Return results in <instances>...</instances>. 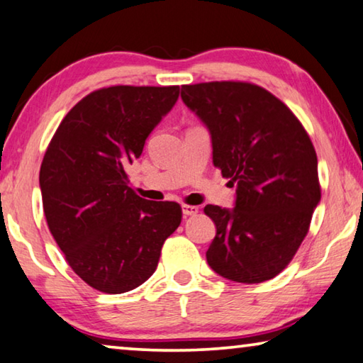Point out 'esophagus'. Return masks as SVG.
Returning a JSON list of instances; mask_svg holds the SVG:
<instances>
[{
	"label": "esophagus",
	"mask_w": 363,
	"mask_h": 363,
	"mask_svg": "<svg viewBox=\"0 0 363 363\" xmlns=\"http://www.w3.org/2000/svg\"><path fill=\"white\" fill-rule=\"evenodd\" d=\"M182 211H183V216L189 217V216H196V213L199 212V209L196 206H182Z\"/></svg>",
	"instance_id": "34e87169"
}]
</instances>
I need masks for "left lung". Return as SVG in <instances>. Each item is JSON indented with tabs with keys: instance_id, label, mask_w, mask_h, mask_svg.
Here are the masks:
<instances>
[{
	"instance_id": "obj_1",
	"label": "left lung",
	"mask_w": 363,
	"mask_h": 363,
	"mask_svg": "<svg viewBox=\"0 0 363 363\" xmlns=\"http://www.w3.org/2000/svg\"><path fill=\"white\" fill-rule=\"evenodd\" d=\"M182 99L209 130L213 165L236 183L233 209L204 207L217 228L207 264L236 283L270 280L294 257L320 203L312 141L280 99L252 83L183 85Z\"/></svg>"
}]
</instances>
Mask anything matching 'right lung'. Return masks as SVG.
I'll use <instances>...</instances> for the list:
<instances>
[{
	"label": "right lung",
	"mask_w": 363,
	"mask_h": 363,
	"mask_svg": "<svg viewBox=\"0 0 363 363\" xmlns=\"http://www.w3.org/2000/svg\"><path fill=\"white\" fill-rule=\"evenodd\" d=\"M178 94L180 86L93 91L62 118L41 162L51 235L77 275L103 293H127L145 283L182 222L180 206L140 198L125 174Z\"/></svg>",
	"instance_id": "obj_1"
}]
</instances>
